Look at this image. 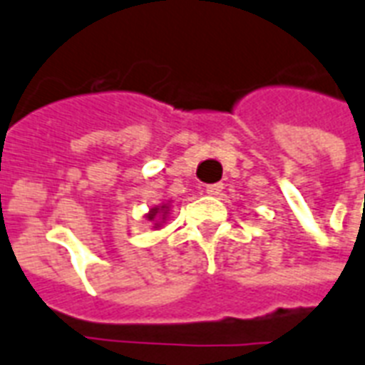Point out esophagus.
Masks as SVG:
<instances>
[{"label": "esophagus", "instance_id": "1", "mask_svg": "<svg viewBox=\"0 0 365 365\" xmlns=\"http://www.w3.org/2000/svg\"><path fill=\"white\" fill-rule=\"evenodd\" d=\"M205 192H207L209 196H219L222 192V182H213V185L205 186Z\"/></svg>", "mask_w": 365, "mask_h": 365}]
</instances>
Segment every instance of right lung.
Masks as SVG:
<instances>
[{
    "instance_id": "right-lung-1",
    "label": "right lung",
    "mask_w": 365,
    "mask_h": 365,
    "mask_svg": "<svg viewBox=\"0 0 365 365\" xmlns=\"http://www.w3.org/2000/svg\"><path fill=\"white\" fill-rule=\"evenodd\" d=\"M156 213H158V209H154V211H152L150 217H148V219H154V217H156Z\"/></svg>"
}]
</instances>
